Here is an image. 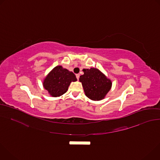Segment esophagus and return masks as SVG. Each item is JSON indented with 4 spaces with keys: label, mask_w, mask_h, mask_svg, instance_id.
<instances>
[{
    "label": "esophagus",
    "mask_w": 160,
    "mask_h": 160,
    "mask_svg": "<svg viewBox=\"0 0 160 160\" xmlns=\"http://www.w3.org/2000/svg\"><path fill=\"white\" fill-rule=\"evenodd\" d=\"M76 77H77V80H78L79 78H80V74H77V75H76Z\"/></svg>",
    "instance_id": "1"
}]
</instances>
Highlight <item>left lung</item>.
<instances>
[{"mask_svg":"<svg viewBox=\"0 0 160 160\" xmlns=\"http://www.w3.org/2000/svg\"><path fill=\"white\" fill-rule=\"evenodd\" d=\"M83 75L79 81L82 82L85 96L92 101H101L106 97L112 87V82L96 68L83 69Z\"/></svg>","mask_w":160,"mask_h":160,"instance_id":"left-lung-1","label":"left lung"}]
</instances>
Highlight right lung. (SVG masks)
I'll list each match as a JSON object with an SVG mask.
<instances>
[{"instance_id":"obj_1","label":"right lung","mask_w":160,"mask_h":160,"mask_svg":"<svg viewBox=\"0 0 160 160\" xmlns=\"http://www.w3.org/2000/svg\"><path fill=\"white\" fill-rule=\"evenodd\" d=\"M77 80L72 72L62 66H57L48 74L43 80V87L52 97H59L66 93L72 82Z\"/></svg>"}]
</instances>
